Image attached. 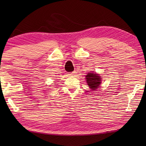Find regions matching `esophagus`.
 Listing matches in <instances>:
<instances>
[{
	"label": "esophagus",
	"mask_w": 146,
	"mask_h": 146,
	"mask_svg": "<svg viewBox=\"0 0 146 146\" xmlns=\"http://www.w3.org/2000/svg\"><path fill=\"white\" fill-rule=\"evenodd\" d=\"M75 71H73V72L72 73H70V75H75Z\"/></svg>",
	"instance_id": "34e87169"
}]
</instances>
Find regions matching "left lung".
<instances>
[{
    "mask_svg": "<svg viewBox=\"0 0 146 146\" xmlns=\"http://www.w3.org/2000/svg\"><path fill=\"white\" fill-rule=\"evenodd\" d=\"M86 80L91 90H96L100 86L102 78L95 72H90L86 75Z\"/></svg>",
    "mask_w": 146,
    "mask_h": 146,
    "instance_id": "obj_1",
    "label": "left lung"
}]
</instances>
